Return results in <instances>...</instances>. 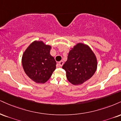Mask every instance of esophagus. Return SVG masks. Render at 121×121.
Segmentation results:
<instances>
[{
  "mask_svg": "<svg viewBox=\"0 0 121 121\" xmlns=\"http://www.w3.org/2000/svg\"><path fill=\"white\" fill-rule=\"evenodd\" d=\"M63 64H64L63 61H60L59 63H58L57 65H58V66H62V65H63Z\"/></svg>",
  "mask_w": 121,
  "mask_h": 121,
  "instance_id": "34e87169",
  "label": "esophagus"
}]
</instances>
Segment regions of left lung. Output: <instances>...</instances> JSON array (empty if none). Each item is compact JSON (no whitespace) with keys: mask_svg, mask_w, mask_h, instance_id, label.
I'll return each instance as SVG.
<instances>
[{"mask_svg":"<svg viewBox=\"0 0 121 121\" xmlns=\"http://www.w3.org/2000/svg\"><path fill=\"white\" fill-rule=\"evenodd\" d=\"M95 55L87 44L79 43L70 50L62 66L68 81L74 85L82 84L93 76L97 69Z\"/></svg>","mask_w":121,"mask_h":121,"instance_id":"obj_1","label":"left lung"}]
</instances>
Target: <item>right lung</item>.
I'll return each instance as SVG.
<instances>
[{
  "mask_svg": "<svg viewBox=\"0 0 121 121\" xmlns=\"http://www.w3.org/2000/svg\"><path fill=\"white\" fill-rule=\"evenodd\" d=\"M51 46L35 40L22 57V64L27 76L37 83H44L56 69V62L50 54Z\"/></svg>",
  "mask_w": 121,
  "mask_h": 121,
  "instance_id": "right-lung-1",
  "label": "right lung"
}]
</instances>
